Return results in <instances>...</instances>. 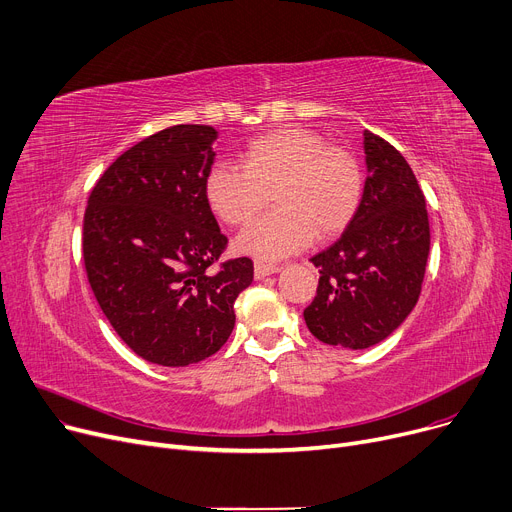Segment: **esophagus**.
Wrapping results in <instances>:
<instances>
[{"label":"esophagus","mask_w":512,"mask_h":512,"mask_svg":"<svg viewBox=\"0 0 512 512\" xmlns=\"http://www.w3.org/2000/svg\"><path fill=\"white\" fill-rule=\"evenodd\" d=\"M280 270L278 265H272V263H263V261H257L255 263V280H263L267 276H272Z\"/></svg>","instance_id":"esophagus-1"}]
</instances>
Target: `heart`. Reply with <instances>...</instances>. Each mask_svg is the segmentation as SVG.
Returning a JSON list of instances; mask_svg holds the SVG:
<instances>
[{"instance_id":"b5f03b06","label":"heart","mask_w":512,"mask_h":512,"mask_svg":"<svg viewBox=\"0 0 512 512\" xmlns=\"http://www.w3.org/2000/svg\"><path fill=\"white\" fill-rule=\"evenodd\" d=\"M236 238V249L276 261L301 253L315 240L340 234L355 220L363 199L357 157L315 130L286 126L265 132L245 149V168L215 164L205 178L211 211L228 226H242L270 203Z\"/></svg>"}]
</instances>
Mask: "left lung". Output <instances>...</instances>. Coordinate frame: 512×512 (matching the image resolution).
I'll return each instance as SVG.
<instances>
[{
  "instance_id": "left-lung-1",
  "label": "left lung",
  "mask_w": 512,
  "mask_h": 512,
  "mask_svg": "<svg viewBox=\"0 0 512 512\" xmlns=\"http://www.w3.org/2000/svg\"><path fill=\"white\" fill-rule=\"evenodd\" d=\"M367 178L355 220L326 251L309 332L326 344L369 348L388 338L417 305L429 255V220L419 182L388 141L363 132Z\"/></svg>"
}]
</instances>
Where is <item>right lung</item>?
Segmentation results:
<instances>
[{
    "label": "right lung",
    "instance_id": "right-lung-1",
    "mask_svg": "<svg viewBox=\"0 0 512 512\" xmlns=\"http://www.w3.org/2000/svg\"><path fill=\"white\" fill-rule=\"evenodd\" d=\"M218 130L178 124L124 151L93 186L83 257L116 334L149 363L186 367L226 344L249 257L211 272L228 238L205 197Z\"/></svg>",
    "mask_w": 512,
    "mask_h": 512
}]
</instances>
